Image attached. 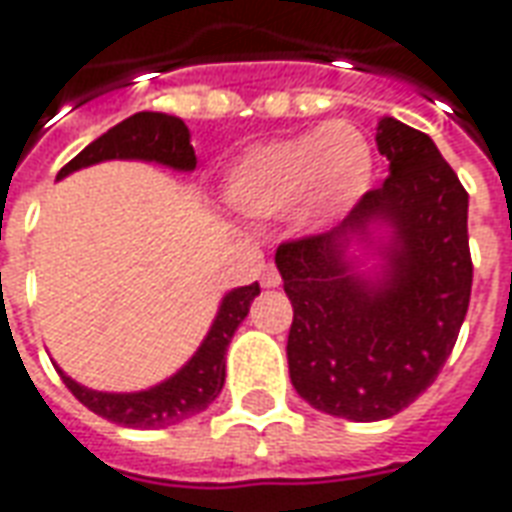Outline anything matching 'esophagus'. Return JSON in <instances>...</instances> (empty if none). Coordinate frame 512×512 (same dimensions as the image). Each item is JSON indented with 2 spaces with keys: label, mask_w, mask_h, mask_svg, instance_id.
I'll return each mask as SVG.
<instances>
[{
  "label": "esophagus",
  "mask_w": 512,
  "mask_h": 512,
  "mask_svg": "<svg viewBox=\"0 0 512 512\" xmlns=\"http://www.w3.org/2000/svg\"><path fill=\"white\" fill-rule=\"evenodd\" d=\"M278 284H281V275H278V270H275L273 264H267L262 273V286H267V289H275Z\"/></svg>",
  "instance_id": "obj_1"
}]
</instances>
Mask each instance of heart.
<instances>
[{
    "mask_svg": "<svg viewBox=\"0 0 512 512\" xmlns=\"http://www.w3.org/2000/svg\"><path fill=\"white\" fill-rule=\"evenodd\" d=\"M372 184V148L350 123H322L286 140L250 148L228 170V206L245 217H284L300 206L308 226H328Z\"/></svg>",
    "mask_w": 512,
    "mask_h": 512,
    "instance_id": "heart-1",
    "label": "heart"
}]
</instances>
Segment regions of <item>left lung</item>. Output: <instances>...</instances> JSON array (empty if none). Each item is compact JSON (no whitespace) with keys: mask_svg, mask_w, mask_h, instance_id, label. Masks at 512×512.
Returning a JSON list of instances; mask_svg holds the SVG:
<instances>
[{"mask_svg":"<svg viewBox=\"0 0 512 512\" xmlns=\"http://www.w3.org/2000/svg\"><path fill=\"white\" fill-rule=\"evenodd\" d=\"M389 176L342 226L292 239L275 264L292 300L289 378L322 413L380 422L408 408L458 342L471 297L469 192L436 143L380 118ZM355 244L381 256L360 273Z\"/></svg>","mask_w":512,"mask_h":512,"instance_id":"1","label":"left lung"}]
</instances>
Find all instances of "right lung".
Listing matches in <instances>:
<instances>
[{
	"label": "right lung",
	"mask_w": 512,
	"mask_h": 512,
	"mask_svg": "<svg viewBox=\"0 0 512 512\" xmlns=\"http://www.w3.org/2000/svg\"><path fill=\"white\" fill-rule=\"evenodd\" d=\"M107 159H143L159 162L173 170H195V151L190 146V129L176 115L165 112H134L99 140H93L85 151H79L65 165L57 179H65L74 170L99 165ZM259 295V284L237 286L231 289L217 308V317L206 333L201 347L195 350L187 364L176 375L162 380L146 391H129V394H112V391H93L74 378H68L57 366L63 383L71 389L76 400L93 413L104 416L107 422L123 427H140V430H157L170 427L195 413L206 411L226 383V350L231 336L242 320L248 317L253 297Z\"/></svg>",
	"instance_id": "right-lung-1"
}]
</instances>
